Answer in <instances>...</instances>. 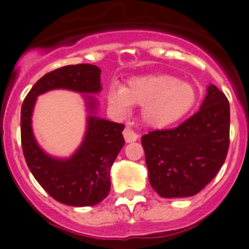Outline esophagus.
<instances>
[{"label": "esophagus", "instance_id": "obj_1", "mask_svg": "<svg viewBox=\"0 0 249 249\" xmlns=\"http://www.w3.org/2000/svg\"><path fill=\"white\" fill-rule=\"evenodd\" d=\"M123 135H124L125 142H126V143L135 142V141H137V139H139V135H137L136 132L132 131L130 127H125V130L123 131Z\"/></svg>", "mask_w": 249, "mask_h": 249}]
</instances>
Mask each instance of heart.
Here are the masks:
<instances>
[{"label": "heart", "mask_w": 249, "mask_h": 249, "mask_svg": "<svg viewBox=\"0 0 249 249\" xmlns=\"http://www.w3.org/2000/svg\"><path fill=\"white\" fill-rule=\"evenodd\" d=\"M197 100L190 83L169 74L134 77L124 87L112 85L107 104L118 114H125L132 105L142 107V120L154 129H162L185 117Z\"/></svg>", "instance_id": "1"}]
</instances>
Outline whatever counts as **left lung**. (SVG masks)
<instances>
[{
	"label": "left lung",
	"mask_w": 249,
	"mask_h": 249,
	"mask_svg": "<svg viewBox=\"0 0 249 249\" xmlns=\"http://www.w3.org/2000/svg\"><path fill=\"white\" fill-rule=\"evenodd\" d=\"M229 130V101L210 84L199 112L175 129L141 139L153 189L167 199L196 195L224 164Z\"/></svg>",
	"instance_id": "left-lung-1"
}]
</instances>
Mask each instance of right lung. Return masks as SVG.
Here are the masks:
<instances>
[{
	"label": "right lung",
	"instance_id": "right-lung-1",
	"mask_svg": "<svg viewBox=\"0 0 249 249\" xmlns=\"http://www.w3.org/2000/svg\"><path fill=\"white\" fill-rule=\"evenodd\" d=\"M55 89H66L83 95L87 106V129L77 150L69 158H56L44 152L32 130V113L36 97ZM101 70L95 65H69L54 70L37 80L25 97L20 127L25 160L34 177L56 201L73 207L94 206L108 195L110 167L125 141L124 125L96 117L101 91Z\"/></svg>",
	"mask_w": 249,
	"mask_h": 249
}]
</instances>
